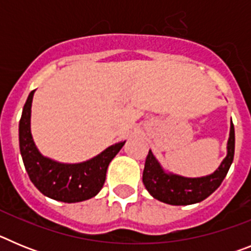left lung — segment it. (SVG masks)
<instances>
[{
  "label": "left lung",
  "mask_w": 251,
  "mask_h": 251,
  "mask_svg": "<svg viewBox=\"0 0 251 251\" xmlns=\"http://www.w3.org/2000/svg\"><path fill=\"white\" fill-rule=\"evenodd\" d=\"M227 153L217 170L207 176L183 177L167 172L150 150L143 170V183L151 196L168 205H192L207 199L221 185L234 159L235 130L230 124Z\"/></svg>",
  "instance_id": "1"
}]
</instances>
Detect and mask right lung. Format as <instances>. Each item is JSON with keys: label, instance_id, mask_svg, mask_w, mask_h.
Here are the masks:
<instances>
[{"label": "right lung", "instance_id": "obj_1", "mask_svg": "<svg viewBox=\"0 0 251 251\" xmlns=\"http://www.w3.org/2000/svg\"><path fill=\"white\" fill-rule=\"evenodd\" d=\"M35 90L28 94L19 126L20 152L31 182L45 196L61 202L74 203L98 195L105 181L106 168L126 141L99 153L88 161L63 163L43 156L31 134V105Z\"/></svg>", "mask_w": 251, "mask_h": 251}]
</instances>
